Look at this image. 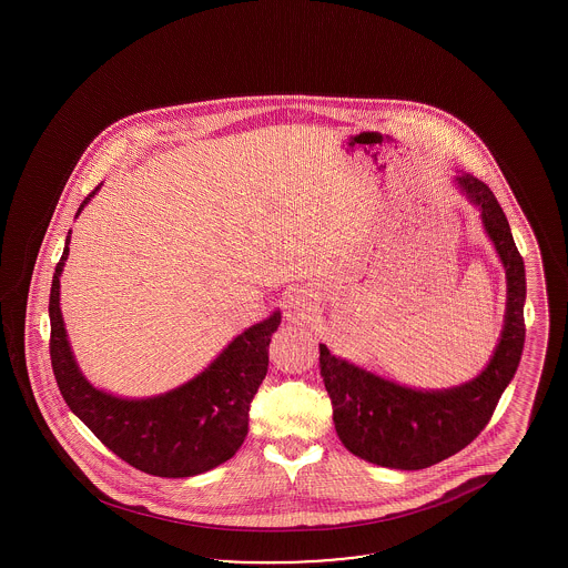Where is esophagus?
<instances>
[{"label":"esophagus","instance_id":"1","mask_svg":"<svg viewBox=\"0 0 568 568\" xmlns=\"http://www.w3.org/2000/svg\"><path fill=\"white\" fill-rule=\"evenodd\" d=\"M313 311V304L308 302V296L296 294L290 297V317H306Z\"/></svg>","mask_w":568,"mask_h":568}]
</instances>
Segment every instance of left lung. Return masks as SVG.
<instances>
[{
    "instance_id": "8db88e82",
    "label": "left lung",
    "mask_w": 568,
    "mask_h": 568,
    "mask_svg": "<svg viewBox=\"0 0 568 568\" xmlns=\"http://www.w3.org/2000/svg\"><path fill=\"white\" fill-rule=\"evenodd\" d=\"M456 181L479 206L487 236L507 271V317L486 371L454 389L417 392L366 373L320 345L336 434L353 456L378 466L419 470L470 445L491 419L524 349L526 271L509 221L484 181L473 174H459Z\"/></svg>"
}]
</instances>
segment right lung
<instances>
[{
    "mask_svg": "<svg viewBox=\"0 0 568 568\" xmlns=\"http://www.w3.org/2000/svg\"><path fill=\"white\" fill-rule=\"evenodd\" d=\"M98 190L100 185L82 200L77 215ZM68 244L70 232L54 266L49 300L51 364L65 405L112 454L155 477H193L232 458L248 433V408L268 373L271 336L281 315L274 313L236 336L190 383L146 400L114 398L87 383L65 338L59 276L68 260Z\"/></svg>",
    "mask_w": 568,
    "mask_h": 568,
    "instance_id": "1",
    "label": "right lung"
}]
</instances>
